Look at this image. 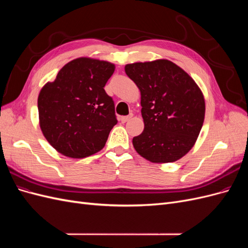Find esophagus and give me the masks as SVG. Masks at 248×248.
<instances>
[{
  "instance_id": "esophagus-1",
  "label": "esophagus",
  "mask_w": 248,
  "mask_h": 248,
  "mask_svg": "<svg viewBox=\"0 0 248 248\" xmlns=\"http://www.w3.org/2000/svg\"><path fill=\"white\" fill-rule=\"evenodd\" d=\"M132 118V114H130L129 116H123V117H121L120 118V121H121L122 123H125V122H127V121H129V120Z\"/></svg>"
}]
</instances>
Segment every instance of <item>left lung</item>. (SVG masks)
I'll use <instances>...</instances> for the list:
<instances>
[{
  "instance_id": "8db88e82",
  "label": "left lung",
  "mask_w": 248,
  "mask_h": 248,
  "mask_svg": "<svg viewBox=\"0 0 248 248\" xmlns=\"http://www.w3.org/2000/svg\"><path fill=\"white\" fill-rule=\"evenodd\" d=\"M125 72L140 91L145 128L137 152L152 162H174L193 147L204 123L205 100L194 80L168 60L133 63Z\"/></svg>"
}]
</instances>
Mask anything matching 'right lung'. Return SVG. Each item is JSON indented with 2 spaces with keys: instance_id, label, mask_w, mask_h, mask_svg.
Returning a JSON list of instances; mask_svg holds the SVG:
<instances>
[{
  "instance_id": "add662e5",
  "label": "right lung",
  "mask_w": 248,
  "mask_h": 248,
  "mask_svg": "<svg viewBox=\"0 0 248 248\" xmlns=\"http://www.w3.org/2000/svg\"><path fill=\"white\" fill-rule=\"evenodd\" d=\"M115 71L106 61L79 58L66 64L38 97L40 127L58 152L84 158L106 145L117 123L115 102L104 90Z\"/></svg>"
}]
</instances>
